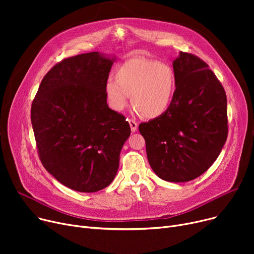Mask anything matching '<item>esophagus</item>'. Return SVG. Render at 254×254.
<instances>
[{"instance_id": "34e87169", "label": "esophagus", "mask_w": 254, "mask_h": 254, "mask_svg": "<svg viewBox=\"0 0 254 254\" xmlns=\"http://www.w3.org/2000/svg\"><path fill=\"white\" fill-rule=\"evenodd\" d=\"M128 124H129L131 131H137V129H138V123L136 122V120L128 119Z\"/></svg>"}]
</instances>
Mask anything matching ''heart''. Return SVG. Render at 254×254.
Instances as JSON below:
<instances>
[{"instance_id":"obj_1","label":"heart","mask_w":254,"mask_h":254,"mask_svg":"<svg viewBox=\"0 0 254 254\" xmlns=\"http://www.w3.org/2000/svg\"><path fill=\"white\" fill-rule=\"evenodd\" d=\"M105 85L111 109L124 111L131 98L136 111L147 118L164 115L174 101L176 74L171 65L144 58L128 59L120 64Z\"/></svg>"}]
</instances>
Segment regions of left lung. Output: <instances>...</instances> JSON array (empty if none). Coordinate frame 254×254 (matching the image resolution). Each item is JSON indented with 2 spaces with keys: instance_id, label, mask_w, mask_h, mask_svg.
<instances>
[{
  "instance_id": "1",
  "label": "left lung",
  "mask_w": 254,
  "mask_h": 254,
  "mask_svg": "<svg viewBox=\"0 0 254 254\" xmlns=\"http://www.w3.org/2000/svg\"><path fill=\"white\" fill-rule=\"evenodd\" d=\"M208 64L188 52L173 62L176 95L162 116L139 126L155 174L186 182L216 161L228 138V103L222 84Z\"/></svg>"
}]
</instances>
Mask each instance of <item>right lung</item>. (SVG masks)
Instances as JSON below:
<instances>
[{
	"instance_id": "add662e5",
	"label": "right lung",
	"mask_w": 254,
	"mask_h": 254,
	"mask_svg": "<svg viewBox=\"0 0 254 254\" xmlns=\"http://www.w3.org/2000/svg\"><path fill=\"white\" fill-rule=\"evenodd\" d=\"M112 64L99 52L64 59L44 76L32 103L40 161L58 181L80 192L101 190L113 181L130 135L126 117L107 105Z\"/></svg>"
}]
</instances>
